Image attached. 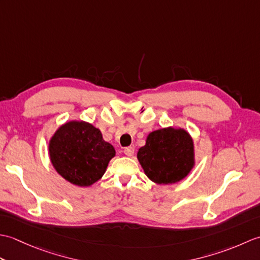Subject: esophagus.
<instances>
[{
    "label": "esophagus",
    "mask_w": 260,
    "mask_h": 260,
    "mask_svg": "<svg viewBox=\"0 0 260 260\" xmlns=\"http://www.w3.org/2000/svg\"><path fill=\"white\" fill-rule=\"evenodd\" d=\"M124 154L127 156H133L134 154V147L133 146H128L124 148Z\"/></svg>",
    "instance_id": "34e87169"
}]
</instances>
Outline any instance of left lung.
Masks as SVG:
<instances>
[{
  "instance_id": "obj_1",
  "label": "left lung",
  "mask_w": 260,
  "mask_h": 260,
  "mask_svg": "<svg viewBox=\"0 0 260 260\" xmlns=\"http://www.w3.org/2000/svg\"><path fill=\"white\" fill-rule=\"evenodd\" d=\"M137 158L147 178L157 184H172L184 179L194 167V146L182 128H161L148 134Z\"/></svg>"
}]
</instances>
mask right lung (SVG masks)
<instances>
[{
	"label": "right lung",
	"instance_id": "1",
	"mask_svg": "<svg viewBox=\"0 0 260 260\" xmlns=\"http://www.w3.org/2000/svg\"><path fill=\"white\" fill-rule=\"evenodd\" d=\"M115 148L101 131L86 121L60 126L49 142V155L57 172L70 183L89 186L104 175Z\"/></svg>",
	"mask_w": 260,
	"mask_h": 260
}]
</instances>
